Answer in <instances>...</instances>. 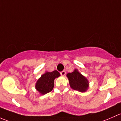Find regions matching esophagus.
Wrapping results in <instances>:
<instances>
[{"instance_id":"34e87169","label":"esophagus","mask_w":121,"mask_h":121,"mask_svg":"<svg viewBox=\"0 0 121 121\" xmlns=\"http://www.w3.org/2000/svg\"><path fill=\"white\" fill-rule=\"evenodd\" d=\"M60 73L61 75L63 76H65L66 74V72L65 70H63V71H62V72H61Z\"/></svg>"}]
</instances>
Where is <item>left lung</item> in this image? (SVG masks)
<instances>
[{"label":"left lung","mask_w":121,"mask_h":121,"mask_svg":"<svg viewBox=\"0 0 121 121\" xmlns=\"http://www.w3.org/2000/svg\"><path fill=\"white\" fill-rule=\"evenodd\" d=\"M71 88L80 92H85L88 88L89 82L88 80L82 75L77 69L72 73L67 74Z\"/></svg>","instance_id":"obj_1"}]
</instances>
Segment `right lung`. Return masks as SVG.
Instances as JSON below:
<instances>
[{"label": "right lung", "instance_id": "1", "mask_svg": "<svg viewBox=\"0 0 121 121\" xmlns=\"http://www.w3.org/2000/svg\"><path fill=\"white\" fill-rule=\"evenodd\" d=\"M59 76L60 73L57 70L46 72L37 80L35 84L36 90L42 95L49 93L54 87V80Z\"/></svg>", "mask_w": 121, "mask_h": 121}]
</instances>
